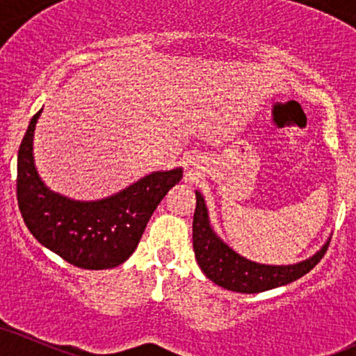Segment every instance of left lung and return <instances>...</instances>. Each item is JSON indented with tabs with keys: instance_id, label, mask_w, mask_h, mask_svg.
<instances>
[{
	"instance_id": "8db88e82",
	"label": "left lung",
	"mask_w": 356,
	"mask_h": 356,
	"mask_svg": "<svg viewBox=\"0 0 356 356\" xmlns=\"http://www.w3.org/2000/svg\"><path fill=\"white\" fill-rule=\"evenodd\" d=\"M195 212L192 220V244L199 268L212 283L236 293H263L300 280L325 256L330 241L295 264H261L238 254L219 238L212 227L204 195L195 191Z\"/></svg>"
}]
</instances>
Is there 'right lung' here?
Listing matches in <instances>:
<instances>
[{"label":"right lung","instance_id":"right-lung-1","mask_svg":"<svg viewBox=\"0 0 356 356\" xmlns=\"http://www.w3.org/2000/svg\"><path fill=\"white\" fill-rule=\"evenodd\" d=\"M42 112L31 118L18 150L16 195L24 224L42 246L73 266L117 268L137 249L159 202L182 179V167L155 170L99 201L70 199L51 191L36 170L33 137Z\"/></svg>","mask_w":356,"mask_h":356}]
</instances>
